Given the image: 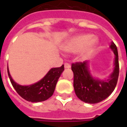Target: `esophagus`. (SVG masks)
<instances>
[{"instance_id": "1", "label": "esophagus", "mask_w": 127, "mask_h": 127, "mask_svg": "<svg viewBox=\"0 0 127 127\" xmlns=\"http://www.w3.org/2000/svg\"><path fill=\"white\" fill-rule=\"evenodd\" d=\"M64 68L65 69H69V68H71V64L69 63H64Z\"/></svg>"}]
</instances>
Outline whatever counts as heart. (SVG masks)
Wrapping results in <instances>:
<instances>
[{
	"instance_id": "heart-1",
	"label": "heart",
	"mask_w": 127,
	"mask_h": 127,
	"mask_svg": "<svg viewBox=\"0 0 127 127\" xmlns=\"http://www.w3.org/2000/svg\"><path fill=\"white\" fill-rule=\"evenodd\" d=\"M98 44V40L91 34H79L72 37L63 46L64 52L71 54L78 52L82 59L91 55Z\"/></svg>"
}]
</instances>
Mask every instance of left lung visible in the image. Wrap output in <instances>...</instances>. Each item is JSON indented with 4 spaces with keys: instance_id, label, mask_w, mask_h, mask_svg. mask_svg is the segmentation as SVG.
I'll list each match as a JSON object with an SVG mask.
<instances>
[{
    "instance_id": "8db88e82",
    "label": "left lung",
    "mask_w": 127,
    "mask_h": 127,
    "mask_svg": "<svg viewBox=\"0 0 127 127\" xmlns=\"http://www.w3.org/2000/svg\"><path fill=\"white\" fill-rule=\"evenodd\" d=\"M110 48L114 52L115 58L114 69L109 79L99 80L93 77L88 69V61L72 64L75 93L81 101L87 103H97L107 98L114 91L119 75L118 54L114 42H112Z\"/></svg>"
}]
</instances>
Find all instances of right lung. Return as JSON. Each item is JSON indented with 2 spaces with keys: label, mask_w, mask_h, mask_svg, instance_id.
Instances as JSON below:
<instances>
[{
  "label": "right lung",
  "mask_w": 127,
  "mask_h": 127,
  "mask_svg": "<svg viewBox=\"0 0 127 127\" xmlns=\"http://www.w3.org/2000/svg\"><path fill=\"white\" fill-rule=\"evenodd\" d=\"M64 70V64L61 67L52 68L38 82L29 86H22L13 81L7 68L11 83L18 95L26 101L32 103L44 101L52 96L57 82Z\"/></svg>",
  "instance_id": "right-lung-1"
}]
</instances>
